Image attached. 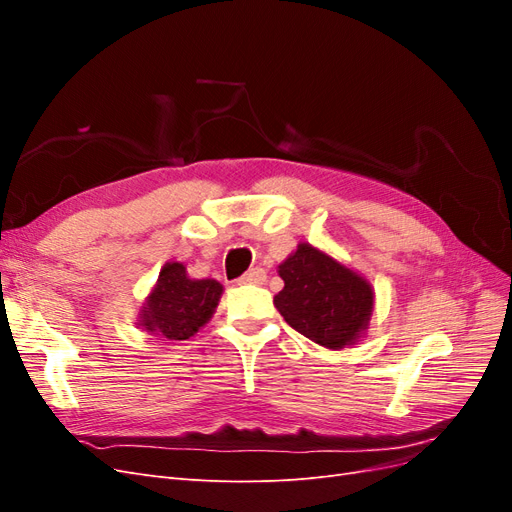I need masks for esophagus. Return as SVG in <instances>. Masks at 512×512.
Listing matches in <instances>:
<instances>
[{
    "label": "esophagus",
    "instance_id": "obj_1",
    "mask_svg": "<svg viewBox=\"0 0 512 512\" xmlns=\"http://www.w3.org/2000/svg\"><path fill=\"white\" fill-rule=\"evenodd\" d=\"M267 280V273L262 269H250L243 277H239V284H262Z\"/></svg>",
    "mask_w": 512,
    "mask_h": 512
}]
</instances>
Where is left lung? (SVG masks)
<instances>
[{
	"mask_svg": "<svg viewBox=\"0 0 512 512\" xmlns=\"http://www.w3.org/2000/svg\"><path fill=\"white\" fill-rule=\"evenodd\" d=\"M277 273L284 288L273 303L294 331L329 350L365 337L376 301L365 275L309 243H299Z\"/></svg>",
	"mask_w": 512,
	"mask_h": 512,
	"instance_id": "8db88e82",
	"label": "left lung"
}]
</instances>
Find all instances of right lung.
Returning <instances> with one entry per match:
<instances>
[{
    "mask_svg": "<svg viewBox=\"0 0 512 512\" xmlns=\"http://www.w3.org/2000/svg\"><path fill=\"white\" fill-rule=\"evenodd\" d=\"M222 292L224 286L218 280H194L183 262L170 260L145 297L136 324L151 335L164 337V342L190 339L211 320Z\"/></svg>",
    "mask_w": 512,
    "mask_h": 512,
    "instance_id": "obj_1",
    "label": "right lung"
}]
</instances>
